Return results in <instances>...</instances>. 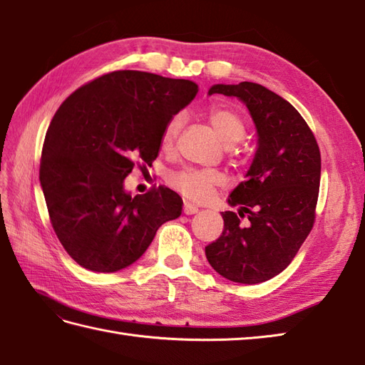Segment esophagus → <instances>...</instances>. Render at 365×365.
Wrapping results in <instances>:
<instances>
[{"label":"esophagus","instance_id":"1","mask_svg":"<svg viewBox=\"0 0 365 365\" xmlns=\"http://www.w3.org/2000/svg\"><path fill=\"white\" fill-rule=\"evenodd\" d=\"M199 212V207L195 204H190V202H185L183 204V213L185 215H195Z\"/></svg>","mask_w":365,"mask_h":365}]
</instances>
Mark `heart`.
Masks as SVG:
<instances>
[{"mask_svg":"<svg viewBox=\"0 0 365 365\" xmlns=\"http://www.w3.org/2000/svg\"><path fill=\"white\" fill-rule=\"evenodd\" d=\"M208 120L218 136L220 141L226 145H232L238 143L240 139L245 136V122L240 115L229 110V108L216 106L208 111ZM183 115L175 114L169 119V122L163 128L161 133V145L165 149H169L174 144L178 131L182 128ZM226 182V178L218 170H208V169H192L187 168L178 170L170 177V185L183 196L195 200H205L213 195L216 187H221Z\"/></svg>","mask_w":365,"mask_h":365,"instance_id":"b5f03b06","label":"heart"}]
</instances>
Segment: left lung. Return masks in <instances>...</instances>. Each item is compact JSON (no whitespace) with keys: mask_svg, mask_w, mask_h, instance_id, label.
<instances>
[{"mask_svg":"<svg viewBox=\"0 0 365 365\" xmlns=\"http://www.w3.org/2000/svg\"><path fill=\"white\" fill-rule=\"evenodd\" d=\"M237 97L257 130V150L246 180L227 202L221 237L205 247L207 260L222 277L260 284L290 265L315 220L322 158L306 120L273 91L257 83L213 84L208 96ZM246 215L243 225L240 217Z\"/></svg>","mask_w":365,"mask_h":365,"instance_id":"8db88e82","label":"left lung"}]
</instances>
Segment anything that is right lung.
Returning a JSON list of instances; mask_svg holds the SVG:
<instances>
[{
	"label": "right lung",
	"instance_id": "right-lung-1",
	"mask_svg": "<svg viewBox=\"0 0 365 365\" xmlns=\"http://www.w3.org/2000/svg\"><path fill=\"white\" fill-rule=\"evenodd\" d=\"M197 84L118 71L76 89L46 131L38 178L51 226L83 268L114 273L145 252L183 200L166 187L131 196L123 180L139 161L152 165L169 119Z\"/></svg>",
	"mask_w": 365,
	"mask_h": 365
}]
</instances>
